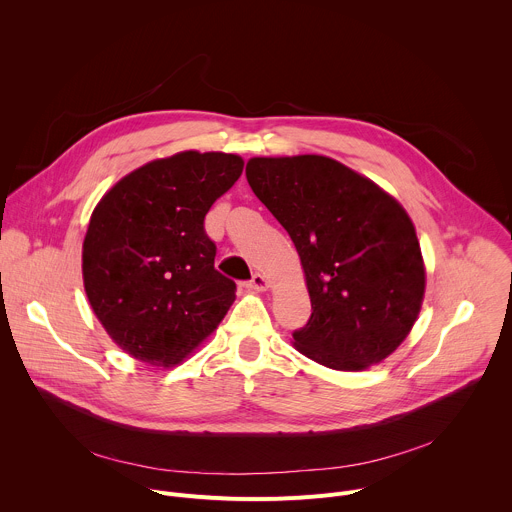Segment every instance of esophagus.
Wrapping results in <instances>:
<instances>
[{"mask_svg": "<svg viewBox=\"0 0 512 512\" xmlns=\"http://www.w3.org/2000/svg\"><path fill=\"white\" fill-rule=\"evenodd\" d=\"M249 289H255V291H265L269 287L267 279L261 275V273H253V277L245 283Z\"/></svg>", "mask_w": 512, "mask_h": 512, "instance_id": "1", "label": "esophagus"}]
</instances>
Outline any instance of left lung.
<instances>
[{
  "label": "left lung",
  "instance_id": "1",
  "mask_svg": "<svg viewBox=\"0 0 512 512\" xmlns=\"http://www.w3.org/2000/svg\"><path fill=\"white\" fill-rule=\"evenodd\" d=\"M247 182L294 241L312 302L294 346L334 371L387 358L421 310L411 218L375 182L324 156L253 158Z\"/></svg>",
  "mask_w": 512,
  "mask_h": 512
}]
</instances>
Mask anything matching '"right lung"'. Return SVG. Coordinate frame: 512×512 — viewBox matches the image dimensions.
<instances>
[{
    "label": "right lung",
    "mask_w": 512,
    "mask_h": 512,
    "mask_svg": "<svg viewBox=\"0 0 512 512\" xmlns=\"http://www.w3.org/2000/svg\"><path fill=\"white\" fill-rule=\"evenodd\" d=\"M243 160L182 152L121 178L93 210L83 279L107 334L133 358L172 367L225 318L235 281L214 269L204 216Z\"/></svg>",
    "instance_id": "right-lung-1"
}]
</instances>
